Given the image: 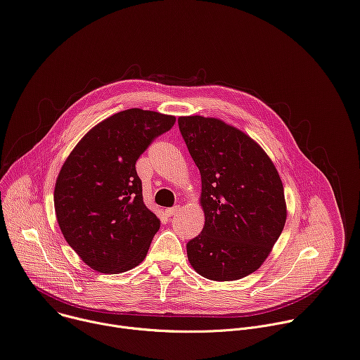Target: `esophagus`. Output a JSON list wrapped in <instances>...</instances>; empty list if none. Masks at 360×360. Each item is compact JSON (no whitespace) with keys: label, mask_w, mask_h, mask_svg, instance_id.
Returning <instances> with one entry per match:
<instances>
[{"label":"esophagus","mask_w":360,"mask_h":360,"mask_svg":"<svg viewBox=\"0 0 360 360\" xmlns=\"http://www.w3.org/2000/svg\"><path fill=\"white\" fill-rule=\"evenodd\" d=\"M179 212H180V207H179V206L172 207V209H166V216H167V217H172V216L177 214Z\"/></svg>","instance_id":"34e87169"}]
</instances>
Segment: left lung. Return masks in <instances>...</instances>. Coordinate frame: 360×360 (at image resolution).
I'll use <instances>...</instances> for the list:
<instances>
[{"label": "left lung", "instance_id": "obj_1", "mask_svg": "<svg viewBox=\"0 0 360 360\" xmlns=\"http://www.w3.org/2000/svg\"><path fill=\"white\" fill-rule=\"evenodd\" d=\"M179 129L202 176V233L187 243L191 267L209 281L256 271L288 217L285 190L271 158L245 131L220 118L179 117Z\"/></svg>", "mask_w": 360, "mask_h": 360}]
</instances>
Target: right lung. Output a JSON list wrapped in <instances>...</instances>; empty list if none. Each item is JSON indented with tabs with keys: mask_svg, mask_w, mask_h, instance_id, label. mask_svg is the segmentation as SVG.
Instances as JSON below:
<instances>
[{
	"mask_svg": "<svg viewBox=\"0 0 360 360\" xmlns=\"http://www.w3.org/2000/svg\"><path fill=\"white\" fill-rule=\"evenodd\" d=\"M174 123V115L157 111H120L65 158L54 188L56 216L67 243L93 270L123 273L146 259L160 219L143 202L136 162Z\"/></svg>",
	"mask_w": 360,
	"mask_h": 360,
	"instance_id": "obj_1",
	"label": "right lung"
}]
</instances>
